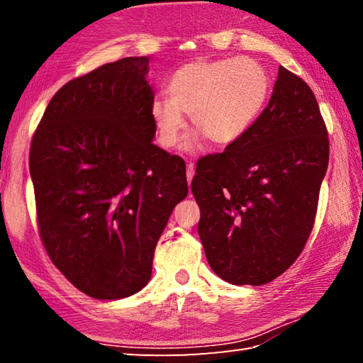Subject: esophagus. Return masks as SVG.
Segmentation results:
<instances>
[{
    "label": "esophagus",
    "mask_w": 363,
    "mask_h": 363,
    "mask_svg": "<svg viewBox=\"0 0 363 363\" xmlns=\"http://www.w3.org/2000/svg\"><path fill=\"white\" fill-rule=\"evenodd\" d=\"M194 171H195V167L194 163H187V182L190 184L192 182V177H194Z\"/></svg>",
    "instance_id": "obj_1"
}]
</instances>
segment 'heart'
Masks as SVG:
<instances>
[{"label": "heart", "mask_w": 363, "mask_h": 363, "mask_svg": "<svg viewBox=\"0 0 363 363\" xmlns=\"http://www.w3.org/2000/svg\"><path fill=\"white\" fill-rule=\"evenodd\" d=\"M270 89L267 70L253 59H196L184 64L168 82L170 99L157 97L152 102L158 143L164 149L179 145L187 130L184 114L214 145L237 143L264 112Z\"/></svg>", "instance_id": "b5f03b06"}]
</instances>
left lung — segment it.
Segmentation results:
<instances>
[{"label":"left lung","mask_w":363,"mask_h":363,"mask_svg":"<svg viewBox=\"0 0 363 363\" xmlns=\"http://www.w3.org/2000/svg\"><path fill=\"white\" fill-rule=\"evenodd\" d=\"M328 133L312 89L285 67L245 136L196 163L199 235L214 274L262 285L296 261L314 225Z\"/></svg>","instance_id":"obj_1"}]
</instances>
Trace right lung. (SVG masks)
Listing matches in <instances>:
<instances>
[{
    "mask_svg": "<svg viewBox=\"0 0 363 363\" xmlns=\"http://www.w3.org/2000/svg\"><path fill=\"white\" fill-rule=\"evenodd\" d=\"M149 57H125L60 88L30 145L43 245L65 279L96 299L138 293L173 208L184 160L152 143Z\"/></svg>",
    "mask_w": 363,
    "mask_h": 363,
    "instance_id": "add662e5",
    "label": "right lung"
}]
</instances>
